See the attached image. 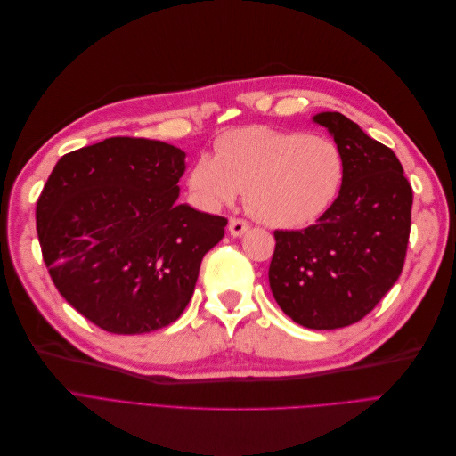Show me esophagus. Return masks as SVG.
I'll use <instances>...</instances> for the list:
<instances>
[{"label":"esophagus","mask_w":456,"mask_h":456,"mask_svg":"<svg viewBox=\"0 0 456 456\" xmlns=\"http://www.w3.org/2000/svg\"><path fill=\"white\" fill-rule=\"evenodd\" d=\"M250 230V224L243 219H232L230 224H228V232L233 235V237H240L245 235L247 232Z\"/></svg>","instance_id":"34e87169"}]
</instances>
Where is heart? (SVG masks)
Returning a JSON list of instances; mask_svg holds the SVG:
<instances>
[{
	"label": "heart",
	"mask_w": 456,
	"mask_h": 456,
	"mask_svg": "<svg viewBox=\"0 0 456 456\" xmlns=\"http://www.w3.org/2000/svg\"><path fill=\"white\" fill-rule=\"evenodd\" d=\"M346 156L330 138L300 130L245 126L216 142V154L200 152L187 185L195 200L217 211L245 187L254 216L273 228L297 230L318 221L333 206L346 178Z\"/></svg>",
	"instance_id": "heart-1"
}]
</instances>
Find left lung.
I'll return each mask as SVG.
<instances>
[{"mask_svg": "<svg viewBox=\"0 0 456 456\" xmlns=\"http://www.w3.org/2000/svg\"><path fill=\"white\" fill-rule=\"evenodd\" d=\"M346 156L342 191L305 230H276L269 266L273 297L294 322L337 330L359 322L397 281L403 269L412 187L387 145L338 112H320Z\"/></svg>", "mask_w": 456, "mask_h": 456, "instance_id": "8db88e82", "label": "left lung"}]
</instances>
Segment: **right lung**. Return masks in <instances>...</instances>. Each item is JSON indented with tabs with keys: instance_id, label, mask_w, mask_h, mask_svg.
<instances>
[{
	"instance_id": "add662e5",
	"label": "right lung",
	"mask_w": 456,
	"mask_h": 456,
	"mask_svg": "<svg viewBox=\"0 0 456 456\" xmlns=\"http://www.w3.org/2000/svg\"><path fill=\"white\" fill-rule=\"evenodd\" d=\"M185 152L109 138L62 156L37 202L53 283L104 331L166 328L190 304L200 261L228 221L178 204Z\"/></svg>"
}]
</instances>
